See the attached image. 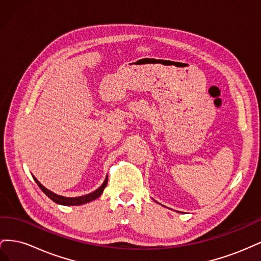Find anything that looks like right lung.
Here are the masks:
<instances>
[{"label": "right lung", "mask_w": 261, "mask_h": 261, "mask_svg": "<svg viewBox=\"0 0 261 261\" xmlns=\"http://www.w3.org/2000/svg\"><path fill=\"white\" fill-rule=\"evenodd\" d=\"M36 183L38 184V186L40 187L41 191L49 197L51 200H53L55 203H59V204H63V206H80V204H84L87 202H90L94 199H97L98 197L101 196V194L103 193L105 188L108 184V175L103 181V184H102L98 189L96 191L90 193V194H87L85 196H81V197H64V196H60L58 194H54L53 192L49 191L48 188H45L40 181H39L35 176H33Z\"/></svg>", "instance_id": "1"}]
</instances>
